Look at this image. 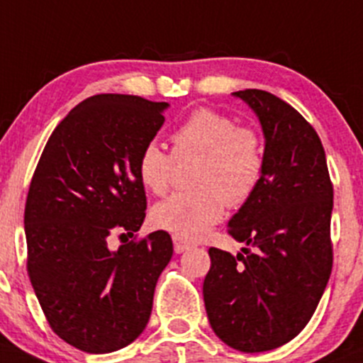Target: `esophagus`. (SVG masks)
<instances>
[{"label": "esophagus", "mask_w": 363, "mask_h": 363, "mask_svg": "<svg viewBox=\"0 0 363 363\" xmlns=\"http://www.w3.org/2000/svg\"><path fill=\"white\" fill-rule=\"evenodd\" d=\"M172 242H174V250L177 252V254H182V252H186L191 247V243L188 242V240L181 238V236H172Z\"/></svg>", "instance_id": "34e87169"}]
</instances>
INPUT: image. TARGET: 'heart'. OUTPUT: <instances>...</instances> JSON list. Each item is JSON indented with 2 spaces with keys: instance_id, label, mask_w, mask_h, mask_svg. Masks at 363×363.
<instances>
[{
  "instance_id": "heart-1",
  "label": "heart",
  "mask_w": 363,
  "mask_h": 363,
  "mask_svg": "<svg viewBox=\"0 0 363 363\" xmlns=\"http://www.w3.org/2000/svg\"><path fill=\"white\" fill-rule=\"evenodd\" d=\"M172 157L155 140L137 156V175L152 194H165L175 162L196 156L191 182L196 188L172 194L155 205L152 224L184 240L205 236L223 219L226 203L240 207L250 200L264 174V140L250 125H236L230 114L213 108L194 109L172 132Z\"/></svg>"
}]
</instances>
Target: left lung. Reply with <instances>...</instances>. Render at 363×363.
<instances>
[{"mask_svg":"<svg viewBox=\"0 0 363 363\" xmlns=\"http://www.w3.org/2000/svg\"><path fill=\"white\" fill-rule=\"evenodd\" d=\"M266 137L264 174L228 233L243 254L211 247L203 301L213 333L245 353L292 341L318 306L333 272V181L315 128L264 90L235 91Z\"/></svg>","mask_w":363,"mask_h":363,"instance_id":"obj_1","label":"left lung"}]
</instances>
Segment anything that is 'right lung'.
<instances>
[{"label": "right lung", "instance_id": "1", "mask_svg": "<svg viewBox=\"0 0 363 363\" xmlns=\"http://www.w3.org/2000/svg\"><path fill=\"white\" fill-rule=\"evenodd\" d=\"M167 106L121 94L85 99L52 132L30 179L29 280L50 329L85 353L116 352L139 337L174 254L167 231L137 236L146 217L137 156ZM113 235L125 240L116 251Z\"/></svg>", "mask_w": 363, "mask_h": 363}]
</instances>
